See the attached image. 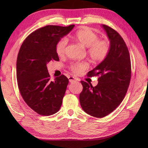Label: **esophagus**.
<instances>
[{"label": "esophagus", "mask_w": 148, "mask_h": 148, "mask_svg": "<svg viewBox=\"0 0 148 148\" xmlns=\"http://www.w3.org/2000/svg\"><path fill=\"white\" fill-rule=\"evenodd\" d=\"M69 82H70V83H73V82H74V81H79V79H77L76 77H74L73 76L69 77Z\"/></svg>", "instance_id": "1"}]
</instances>
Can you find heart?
<instances>
[{"mask_svg":"<svg viewBox=\"0 0 148 148\" xmlns=\"http://www.w3.org/2000/svg\"><path fill=\"white\" fill-rule=\"evenodd\" d=\"M72 39L76 40L80 45L88 48L87 54L93 62H100L103 61L109 52V44L106 40H100L96 33L86 28L81 29L72 36ZM67 46V40L65 38L60 39L56 45V53L59 57L65 55ZM88 68V64L85 62H79L72 64L70 69L74 73L81 74Z\"/></svg>","mask_w":148,"mask_h":148,"instance_id":"b5f03b06","label":"heart"}]
</instances>
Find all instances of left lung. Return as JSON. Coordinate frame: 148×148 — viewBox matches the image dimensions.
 <instances>
[{
  "instance_id": "8db88e82",
  "label": "left lung",
  "mask_w": 148,
  "mask_h": 148,
  "mask_svg": "<svg viewBox=\"0 0 148 148\" xmlns=\"http://www.w3.org/2000/svg\"><path fill=\"white\" fill-rule=\"evenodd\" d=\"M102 27L110 40L107 57L88 72L89 77L99 76L95 86L81 81L83 89L79 102L83 111L96 118L109 114L120 104L126 95L131 79V62L127 46L121 36L106 25Z\"/></svg>"
}]
</instances>
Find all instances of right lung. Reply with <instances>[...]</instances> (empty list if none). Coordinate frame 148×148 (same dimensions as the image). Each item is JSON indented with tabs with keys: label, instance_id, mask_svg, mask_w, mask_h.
<instances>
[{
	"label": "right lung",
	"instance_id": "add662e5",
	"mask_svg": "<svg viewBox=\"0 0 148 148\" xmlns=\"http://www.w3.org/2000/svg\"><path fill=\"white\" fill-rule=\"evenodd\" d=\"M74 27L40 28L25 39L19 51L16 62L18 88L24 101L40 115L55 114L62 106L69 79L61 75L51 81L47 64L59 61L56 44Z\"/></svg>",
	"mask_w": 148,
	"mask_h": 148
}]
</instances>
